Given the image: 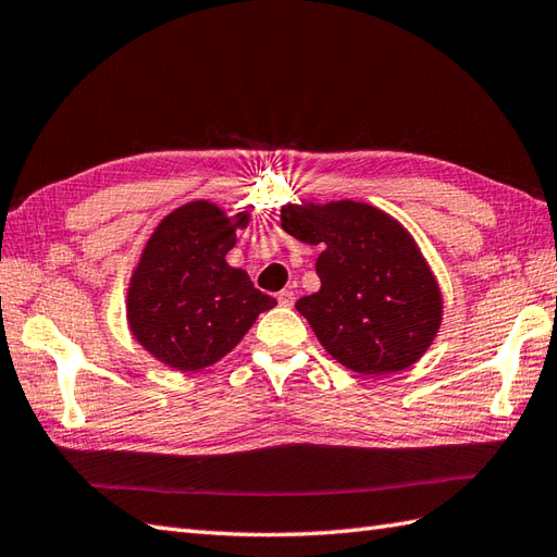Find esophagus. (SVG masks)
<instances>
[{
  "label": "esophagus",
  "instance_id": "obj_1",
  "mask_svg": "<svg viewBox=\"0 0 557 557\" xmlns=\"http://www.w3.org/2000/svg\"><path fill=\"white\" fill-rule=\"evenodd\" d=\"M277 301H280V306H294V292L292 289H282L280 294H277Z\"/></svg>",
  "mask_w": 557,
  "mask_h": 557
}]
</instances>
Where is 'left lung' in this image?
I'll return each instance as SVG.
<instances>
[{"label": "left lung", "instance_id": "8db88e82", "mask_svg": "<svg viewBox=\"0 0 557 557\" xmlns=\"http://www.w3.org/2000/svg\"><path fill=\"white\" fill-rule=\"evenodd\" d=\"M284 232L320 247V289L296 301L322 348L344 368L380 377L426 354L444 320L442 287L418 242L366 201L284 203Z\"/></svg>", "mask_w": 557, "mask_h": 557}]
</instances>
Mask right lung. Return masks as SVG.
I'll list each match as a JSON object with an SVG mask.
<instances>
[{
    "instance_id": "obj_1",
    "label": "right lung",
    "mask_w": 557,
    "mask_h": 557,
    "mask_svg": "<svg viewBox=\"0 0 557 557\" xmlns=\"http://www.w3.org/2000/svg\"><path fill=\"white\" fill-rule=\"evenodd\" d=\"M251 211L209 199L183 203L151 232L131 275L125 318L135 342L177 372H199L235 348L277 301L253 287L227 251Z\"/></svg>"
}]
</instances>
